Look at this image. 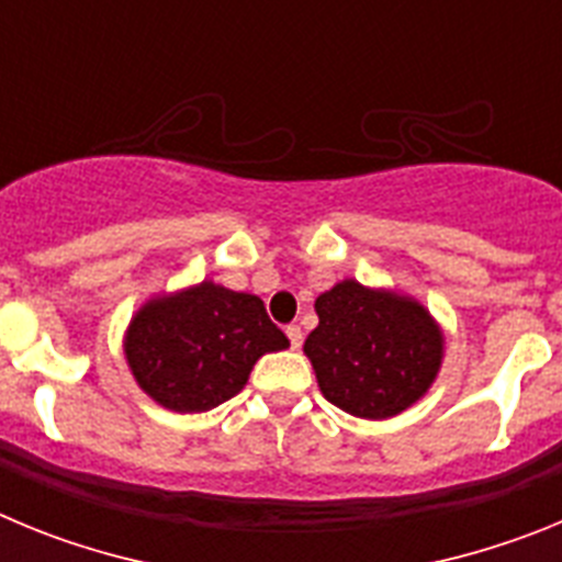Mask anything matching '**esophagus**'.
I'll use <instances>...</instances> for the list:
<instances>
[{
    "instance_id": "esophagus-1",
    "label": "esophagus",
    "mask_w": 562,
    "mask_h": 562,
    "mask_svg": "<svg viewBox=\"0 0 562 562\" xmlns=\"http://www.w3.org/2000/svg\"><path fill=\"white\" fill-rule=\"evenodd\" d=\"M286 337H290L292 349H301V342H304V331H301V326L295 324L286 326Z\"/></svg>"
}]
</instances>
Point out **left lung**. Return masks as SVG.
Returning a JSON list of instances; mask_svg holds the SVG:
<instances>
[{
  "instance_id": "1",
  "label": "left lung",
  "mask_w": 562,
  "mask_h": 562,
  "mask_svg": "<svg viewBox=\"0 0 562 562\" xmlns=\"http://www.w3.org/2000/svg\"><path fill=\"white\" fill-rule=\"evenodd\" d=\"M321 317L306 337L326 400L362 419H389L411 408L441 366V331L411 297L342 281L315 301Z\"/></svg>"
}]
</instances>
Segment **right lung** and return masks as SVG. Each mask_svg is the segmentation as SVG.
Wrapping results in <instances>:
<instances>
[{
  "label": "right lung",
  "instance_id": "right-lung-1",
  "mask_svg": "<svg viewBox=\"0 0 562 562\" xmlns=\"http://www.w3.org/2000/svg\"><path fill=\"white\" fill-rule=\"evenodd\" d=\"M286 346L261 297L202 281L134 315L126 360L134 380L162 408L200 414L245 389L258 357Z\"/></svg>",
  "mask_w": 562,
  "mask_h": 562
}]
</instances>
